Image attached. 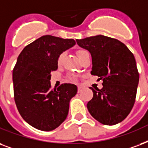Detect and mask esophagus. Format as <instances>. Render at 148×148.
Here are the masks:
<instances>
[{
	"instance_id": "obj_1",
	"label": "esophagus",
	"mask_w": 148,
	"mask_h": 148,
	"mask_svg": "<svg viewBox=\"0 0 148 148\" xmlns=\"http://www.w3.org/2000/svg\"><path fill=\"white\" fill-rule=\"evenodd\" d=\"M83 89H84V87L83 86H78V88H77V92H81Z\"/></svg>"
}]
</instances>
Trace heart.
I'll return each instance as SVG.
<instances>
[{
    "mask_svg": "<svg viewBox=\"0 0 148 148\" xmlns=\"http://www.w3.org/2000/svg\"><path fill=\"white\" fill-rule=\"evenodd\" d=\"M84 52H85V51H84V50H79V51H77V56H80V55H81L82 53H83ZM64 54L61 53L59 56H58V59H57V62H58V64H60V63H61L62 60H63V58H64Z\"/></svg>",
    "mask_w": 148,
    "mask_h": 148,
    "instance_id": "obj_1",
    "label": "heart"
}]
</instances>
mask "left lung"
Masks as SVG:
<instances>
[{
  "label": "left lung",
  "mask_w": 148,
  "mask_h": 148,
  "mask_svg": "<svg viewBox=\"0 0 148 148\" xmlns=\"http://www.w3.org/2000/svg\"><path fill=\"white\" fill-rule=\"evenodd\" d=\"M76 41L92 55L91 74L103 81L101 89L90 88L88 112L104 125L119 123L130 112L137 95L139 73L134 54L120 41L101 35Z\"/></svg>",
  "instance_id": "left-lung-1"
}]
</instances>
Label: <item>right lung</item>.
<instances>
[{
    "instance_id": "1",
    "label": "right lung",
    "mask_w": 148,
    "mask_h": 148,
    "mask_svg": "<svg viewBox=\"0 0 148 148\" xmlns=\"http://www.w3.org/2000/svg\"><path fill=\"white\" fill-rule=\"evenodd\" d=\"M75 44L72 39L47 35L26 46L17 59L12 74L15 104L25 121L39 130L59 127L77 92L73 84L50 89V73L58 68V56Z\"/></svg>"
}]
</instances>
